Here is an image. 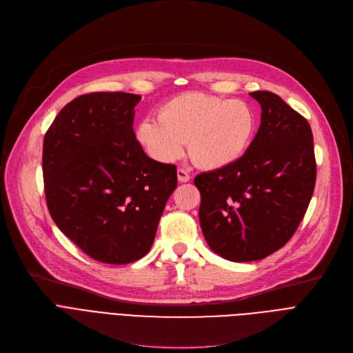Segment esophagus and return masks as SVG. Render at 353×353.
<instances>
[{
  "label": "esophagus",
  "instance_id": "obj_1",
  "mask_svg": "<svg viewBox=\"0 0 353 353\" xmlns=\"http://www.w3.org/2000/svg\"><path fill=\"white\" fill-rule=\"evenodd\" d=\"M177 179H179V181L180 183H188L192 177H190V174L184 170V169H179L177 170Z\"/></svg>",
  "mask_w": 353,
  "mask_h": 353
}]
</instances>
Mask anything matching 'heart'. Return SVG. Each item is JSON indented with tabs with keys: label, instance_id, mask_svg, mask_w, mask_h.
Here are the masks:
<instances>
[{
	"label": "heart",
	"instance_id": "obj_1",
	"mask_svg": "<svg viewBox=\"0 0 353 353\" xmlns=\"http://www.w3.org/2000/svg\"><path fill=\"white\" fill-rule=\"evenodd\" d=\"M256 128L257 116L249 103L184 92L159 107L157 120L143 119L136 127V140L159 163L176 161L186 141L197 167L217 170L246 153Z\"/></svg>",
	"mask_w": 353,
	"mask_h": 353
}]
</instances>
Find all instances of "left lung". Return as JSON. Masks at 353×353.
I'll use <instances>...</instances> for the list:
<instances>
[{"mask_svg":"<svg viewBox=\"0 0 353 353\" xmlns=\"http://www.w3.org/2000/svg\"><path fill=\"white\" fill-rule=\"evenodd\" d=\"M250 96L261 127L233 164L194 177L199 220L210 249L232 262L261 261L283 248L302 221L316 181L307 120L270 91Z\"/></svg>","mask_w":353,"mask_h":353,"instance_id":"1","label":"left lung"}]
</instances>
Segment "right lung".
Listing matches in <instances>:
<instances>
[{"instance_id": "right-lung-1", "label": "right lung", "mask_w": 353, "mask_h": 353, "mask_svg": "<svg viewBox=\"0 0 353 353\" xmlns=\"http://www.w3.org/2000/svg\"><path fill=\"white\" fill-rule=\"evenodd\" d=\"M140 100L120 91L80 96L44 137L48 212L71 242L103 263H132L148 253L177 186L176 165L150 159L136 140Z\"/></svg>"}]
</instances>
